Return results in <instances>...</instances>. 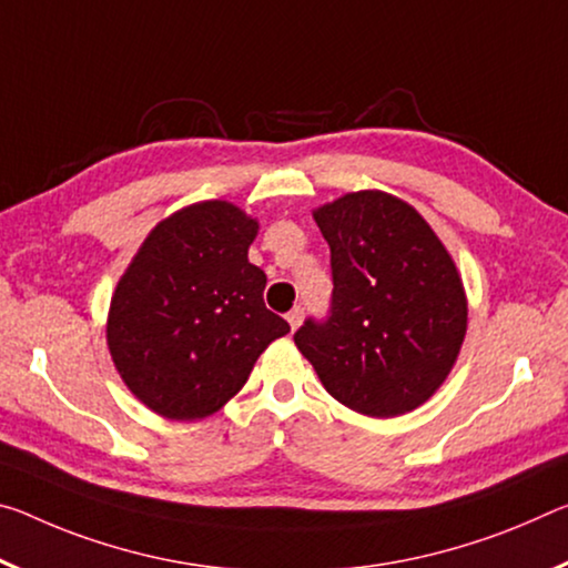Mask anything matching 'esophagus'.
<instances>
[{"label": "esophagus", "instance_id": "1", "mask_svg": "<svg viewBox=\"0 0 568 568\" xmlns=\"http://www.w3.org/2000/svg\"><path fill=\"white\" fill-rule=\"evenodd\" d=\"M301 321H303V308H301V305H295V308L287 313V323H291V328L295 331L301 326Z\"/></svg>", "mask_w": 568, "mask_h": 568}]
</instances>
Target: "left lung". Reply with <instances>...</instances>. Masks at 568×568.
<instances>
[{
  "instance_id": "left-lung-1",
  "label": "left lung",
  "mask_w": 568,
  "mask_h": 568,
  "mask_svg": "<svg viewBox=\"0 0 568 568\" xmlns=\"http://www.w3.org/2000/svg\"><path fill=\"white\" fill-rule=\"evenodd\" d=\"M331 247L333 293L295 346L331 397L366 417L427 402L460 354L463 281L429 224L384 192H354L313 212Z\"/></svg>"
}]
</instances>
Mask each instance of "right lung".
<instances>
[{
	"mask_svg": "<svg viewBox=\"0 0 568 568\" xmlns=\"http://www.w3.org/2000/svg\"><path fill=\"white\" fill-rule=\"evenodd\" d=\"M257 222L202 202L156 224L125 270L108 348L129 389L169 419H202L245 386L291 326L265 308L267 277L247 260Z\"/></svg>",
	"mask_w": 568,
	"mask_h": 568,
	"instance_id": "obj_1",
	"label": "right lung"
}]
</instances>
